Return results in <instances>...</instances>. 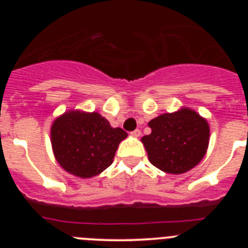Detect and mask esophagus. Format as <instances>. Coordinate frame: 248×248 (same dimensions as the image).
Wrapping results in <instances>:
<instances>
[{"instance_id": "1", "label": "esophagus", "mask_w": 248, "mask_h": 248, "mask_svg": "<svg viewBox=\"0 0 248 248\" xmlns=\"http://www.w3.org/2000/svg\"><path fill=\"white\" fill-rule=\"evenodd\" d=\"M131 134L133 137H136V138H138V137H140V134H141V132H140V129H134Z\"/></svg>"}]
</instances>
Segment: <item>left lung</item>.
Listing matches in <instances>:
<instances>
[{
  "instance_id": "8db88e82",
  "label": "left lung",
  "mask_w": 248,
  "mask_h": 248,
  "mask_svg": "<svg viewBox=\"0 0 248 248\" xmlns=\"http://www.w3.org/2000/svg\"><path fill=\"white\" fill-rule=\"evenodd\" d=\"M151 134L141 138L155 167L170 174H182L196 167L209 145L206 120L191 109L163 114L149 122Z\"/></svg>"
}]
</instances>
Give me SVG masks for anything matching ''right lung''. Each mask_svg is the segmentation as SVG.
Returning a JSON list of instances; mask_svg holds the SVG:
<instances>
[{"label":"right lung","instance_id":"add662e5","mask_svg":"<svg viewBox=\"0 0 248 248\" xmlns=\"http://www.w3.org/2000/svg\"><path fill=\"white\" fill-rule=\"evenodd\" d=\"M127 137L98 112L68 111L55 120L51 144L60 166L79 177L101 174L112 163L120 141Z\"/></svg>","mask_w":248,"mask_h":248}]
</instances>
